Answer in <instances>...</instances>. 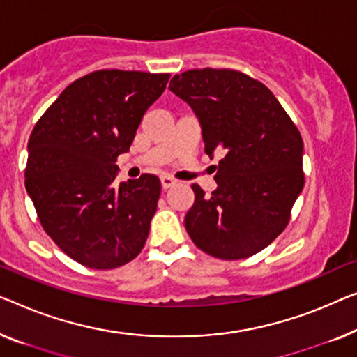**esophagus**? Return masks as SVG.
Returning <instances> with one entry per match:
<instances>
[{
  "instance_id": "34e87169",
  "label": "esophagus",
  "mask_w": 357,
  "mask_h": 357,
  "mask_svg": "<svg viewBox=\"0 0 357 357\" xmlns=\"http://www.w3.org/2000/svg\"><path fill=\"white\" fill-rule=\"evenodd\" d=\"M175 183H177V182H175L172 177H169V175H162V177H161V185H162L164 190L174 187Z\"/></svg>"
}]
</instances>
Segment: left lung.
Returning <instances> with one entry per match:
<instances>
[{
    "mask_svg": "<svg viewBox=\"0 0 357 357\" xmlns=\"http://www.w3.org/2000/svg\"><path fill=\"white\" fill-rule=\"evenodd\" d=\"M169 90L199 119L204 153L224 154L213 195L191 185L190 238L219 259L256 255L285 230L304 187L301 133L273 93L238 70H187Z\"/></svg>",
    "mask_w": 357,
    "mask_h": 357,
    "instance_id": "8db88e82",
    "label": "left lung"
}]
</instances>
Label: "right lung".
<instances>
[{
    "label": "right lung",
    "instance_id": "right-lung-1",
    "mask_svg": "<svg viewBox=\"0 0 357 357\" xmlns=\"http://www.w3.org/2000/svg\"><path fill=\"white\" fill-rule=\"evenodd\" d=\"M170 74L105 69L61 93L29 138L25 188L46 234L90 268H116L140 255L158 208L156 175L116 185L144 112Z\"/></svg>",
    "mask_w": 357,
    "mask_h": 357
}]
</instances>
